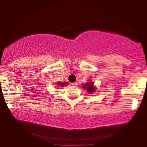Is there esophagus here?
<instances>
[{"instance_id":"1","label":"esophagus","mask_w":147,"mask_h":147,"mask_svg":"<svg viewBox=\"0 0 147 147\" xmlns=\"http://www.w3.org/2000/svg\"><path fill=\"white\" fill-rule=\"evenodd\" d=\"M71 84V85L73 86H77L78 83H77V82H74V83H72V84Z\"/></svg>"}]
</instances>
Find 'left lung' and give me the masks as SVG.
Listing matches in <instances>:
<instances>
[{
	"mask_svg": "<svg viewBox=\"0 0 147 147\" xmlns=\"http://www.w3.org/2000/svg\"><path fill=\"white\" fill-rule=\"evenodd\" d=\"M83 88L84 89H86L90 94H92L93 92H96V87H94V84L92 82H88V83L85 84V85L83 84Z\"/></svg>",
	"mask_w": 147,
	"mask_h": 147,
	"instance_id": "left-lung-1",
	"label": "left lung"
}]
</instances>
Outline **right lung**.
<instances>
[{
  "mask_svg": "<svg viewBox=\"0 0 147 147\" xmlns=\"http://www.w3.org/2000/svg\"><path fill=\"white\" fill-rule=\"evenodd\" d=\"M67 83H60V82H57V85L58 86H64L65 85H67Z\"/></svg>",
  "mask_w": 147,
  "mask_h": 147,
  "instance_id": "obj_1",
  "label": "right lung"
}]
</instances>
